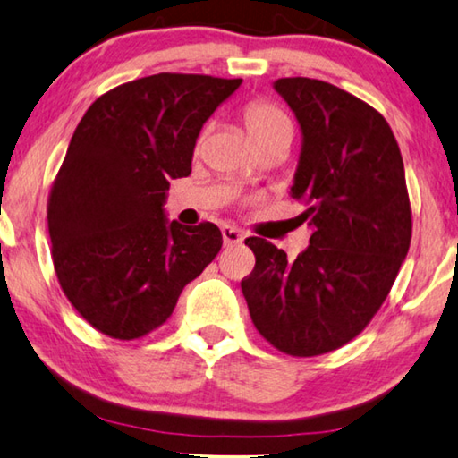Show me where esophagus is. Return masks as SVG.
Here are the masks:
<instances>
[{
  "mask_svg": "<svg viewBox=\"0 0 458 458\" xmlns=\"http://www.w3.org/2000/svg\"><path fill=\"white\" fill-rule=\"evenodd\" d=\"M223 233V242L225 245H235V243H242V231H239L237 227H231V225H225V227L221 229Z\"/></svg>",
  "mask_w": 458,
  "mask_h": 458,
  "instance_id": "esophagus-1",
  "label": "esophagus"
}]
</instances>
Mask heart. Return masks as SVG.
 <instances>
[{"label":"heart","mask_w":458,"mask_h":458,"mask_svg":"<svg viewBox=\"0 0 458 458\" xmlns=\"http://www.w3.org/2000/svg\"><path fill=\"white\" fill-rule=\"evenodd\" d=\"M243 123L245 130L256 148L274 144V141H290L292 140V119L280 105L267 99H253L243 107Z\"/></svg>","instance_id":"obj_1"}]
</instances>
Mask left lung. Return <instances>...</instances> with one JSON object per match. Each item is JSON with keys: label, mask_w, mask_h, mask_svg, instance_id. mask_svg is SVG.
Returning a JSON list of instances; mask_svg holds the SVG:
<instances>
[{"label": "left lung", "mask_w": 458, "mask_h": 458, "mask_svg": "<svg viewBox=\"0 0 458 458\" xmlns=\"http://www.w3.org/2000/svg\"><path fill=\"white\" fill-rule=\"evenodd\" d=\"M302 127L292 199L314 227L292 261L247 237L256 267L242 280L258 333L282 353L317 357L369 325L392 290L411 239V207L400 146L386 117L331 82H274Z\"/></svg>", "instance_id": "obj_1"}]
</instances>
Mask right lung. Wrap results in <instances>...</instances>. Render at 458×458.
Listing matches in <instances>:
<instances>
[{"instance_id":"right-lung-1","label":"right lung","mask_w":458,"mask_h":458,"mask_svg":"<svg viewBox=\"0 0 458 458\" xmlns=\"http://www.w3.org/2000/svg\"><path fill=\"white\" fill-rule=\"evenodd\" d=\"M242 79L160 72L95 99L48 194L60 288L97 331L119 341L170 318L180 292L223 245L213 223L164 219L170 178L191 174L202 123Z\"/></svg>"}]
</instances>
